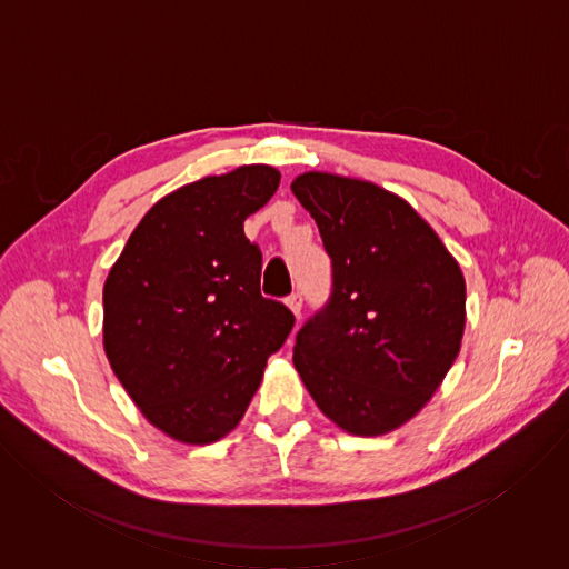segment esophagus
<instances>
[{
  "instance_id": "34e87169",
  "label": "esophagus",
  "mask_w": 569,
  "mask_h": 569,
  "mask_svg": "<svg viewBox=\"0 0 569 569\" xmlns=\"http://www.w3.org/2000/svg\"><path fill=\"white\" fill-rule=\"evenodd\" d=\"M286 303H288V308L299 317L301 315V303H303V297H301V292L299 290H295L292 295H288V299H286Z\"/></svg>"
}]
</instances>
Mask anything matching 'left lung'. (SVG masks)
Here are the masks:
<instances>
[{
  "label": "left lung",
  "mask_w": 569,
  "mask_h": 569,
  "mask_svg": "<svg viewBox=\"0 0 569 569\" xmlns=\"http://www.w3.org/2000/svg\"><path fill=\"white\" fill-rule=\"evenodd\" d=\"M292 193L317 222L333 281L297 333L295 369L342 430L391 432L419 415L459 353V263L408 202L371 182L312 171Z\"/></svg>",
  "instance_id": "left-lung-1"
}]
</instances>
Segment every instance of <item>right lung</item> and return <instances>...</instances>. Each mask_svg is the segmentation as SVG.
Returning <instances> with one entry per match:
<instances>
[{
  "label": "right lung",
  "mask_w": 569,
  "mask_h": 569,
  "mask_svg": "<svg viewBox=\"0 0 569 569\" xmlns=\"http://www.w3.org/2000/svg\"><path fill=\"white\" fill-rule=\"evenodd\" d=\"M279 171L240 167L161 198L103 288L106 356L141 415L182 443H213L246 415L295 315L261 295L263 257L242 231Z\"/></svg>",
  "instance_id": "right-lung-1"
}]
</instances>
